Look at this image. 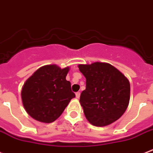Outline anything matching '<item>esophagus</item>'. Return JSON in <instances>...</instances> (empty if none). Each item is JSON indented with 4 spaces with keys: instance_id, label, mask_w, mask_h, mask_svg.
I'll list each match as a JSON object with an SVG mask.
<instances>
[{
    "instance_id": "1",
    "label": "esophagus",
    "mask_w": 153,
    "mask_h": 153,
    "mask_svg": "<svg viewBox=\"0 0 153 153\" xmlns=\"http://www.w3.org/2000/svg\"><path fill=\"white\" fill-rule=\"evenodd\" d=\"M80 95H81V93L79 92V91H78V92L75 93V96H76L77 99H79V97H80Z\"/></svg>"
}]
</instances>
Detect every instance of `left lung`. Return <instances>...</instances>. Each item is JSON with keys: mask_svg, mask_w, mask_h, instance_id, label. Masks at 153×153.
I'll return each instance as SVG.
<instances>
[{"mask_svg": "<svg viewBox=\"0 0 153 153\" xmlns=\"http://www.w3.org/2000/svg\"><path fill=\"white\" fill-rule=\"evenodd\" d=\"M86 78L80 104L87 120L99 127L113 123L124 114L130 99L129 81L106 62L78 65Z\"/></svg>", "mask_w": 153, "mask_h": 153, "instance_id": "obj_1", "label": "left lung"}]
</instances>
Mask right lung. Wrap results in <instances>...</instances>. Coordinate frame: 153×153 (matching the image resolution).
<instances>
[{"label":"right lung","mask_w":153,"mask_h":153,"mask_svg":"<svg viewBox=\"0 0 153 153\" xmlns=\"http://www.w3.org/2000/svg\"><path fill=\"white\" fill-rule=\"evenodd\" d=\"M70 68L56 65L39 68L27 78L21 88L24 108L29 115L41 123H51L60 117L75 93L66 80Z\"/></svg>","instance_id":"1"}]
</instances>
